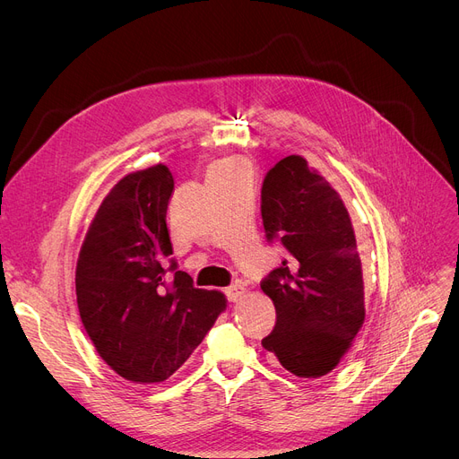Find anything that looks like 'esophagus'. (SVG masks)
Returning a JSON list of instances; mask_svg holds the SVG:
<instances>
[{
	"mask_svg": "<svg viewBox=\"0 0 459 459\" xmlns=\"http://www.w3.org/2000/svg\"><path fill=\"white\" fill-rule=\"evenodd\" d=\"M245 292H247V289L242 287L240 283H233V285H230V287L226 289V296H228L230 302H238V300H242V296H245Z\"/></svg>",
	"mask_w": 459,
	"mask_h": 459,
	"instance_id": "1",
	"label": "esophagus"
}]
</instances>
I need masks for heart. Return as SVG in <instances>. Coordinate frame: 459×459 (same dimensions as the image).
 <instances>
[{
    "label": "heart",
    "mask_w": 459,
    "mask_h": 459,
    "mask_svg": "<svg viewBox=\"0 0 459 459\" xmlns=\"http://www.w3.org/2000/svg\"><path fill=\"white\" fill-rule=\"evenodd\" d=\"M235 170H245V163L231 157L219 160V163L211 169V172H235Z\"/></svg>",
    "instance_id": "1"
}]
</instances>
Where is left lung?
<instances>
[{"label":"left lung","instance_id":"1","mask_svg":"<svg viewBox=\"0 0 459 459\" xmlns=\"http://www.w3.org/2000/svg\"><path fill=\"white\" fill-rule=\"evenodd\" d=\"M268 240L287 250L261 281L276 326L261 341L299 378L332 372L365 322V285L352 221L339 193L302 155L268 170L261 188Z\"/></svg>","mask_w":459,"mask_h":459}]
</instances>
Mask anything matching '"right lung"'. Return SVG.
Masks as SVG:
<instances>
[{"label":"right lung","mask_w":459,"mask_h":459,"mask_svg":"<svg viewBox=\"0 0 459 459\" xmlns=\"http://www.w3.org/2000/svg\"><path fill=\"white\" fill-rule=\"evenodd\" d=\"M172 191L167 165L124 176L98 207L77 257L81 322L100 358L133 384L169 380L228 306L224 292L193 287L170 259ZM169 264L172 282L164 278Z\"/></svg>","instance_id":"obj_1"}]
</instances>
